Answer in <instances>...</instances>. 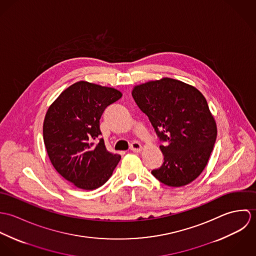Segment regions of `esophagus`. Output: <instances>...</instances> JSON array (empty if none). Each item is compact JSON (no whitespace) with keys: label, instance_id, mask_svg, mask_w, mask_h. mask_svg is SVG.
I'll return each instance as SVG.
<instances>
[{"label":"esophagus","instance_id":"obj_1","mask_svg":"<svg viewBox=\"0 0 256 256\" xmlns=\"http://www.w3.org/2000/svg\"><path fill=\"white\" fill-rule=\"evenodd\" d=\"M130 150H131L132 152H139L142 150V146H141V144H140V143H138V142H134V143H132V144H131V146H130Z\"/></svg>","mask_w":256,"mask_h":256}]
</instances>
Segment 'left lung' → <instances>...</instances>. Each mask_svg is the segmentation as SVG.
<instances>
[{
	"label": "left lung",
	"mask_w": 256,
	"mask_h": 256,
	"mask_svg": "<svg viewBox=\"0 0 256 256\" xmlns=\"http://www.w3.org/2000/svg\"><path fill=\"white\" fill-rule=\"evenodd\" d=\"M132 96L164 143V164L152 174L172 187L192 182L205 168L217 138L206 98L194 86L170 78L136 86Z\"/></svg>",
	"instance_id": "8db88e82"
}]
</instances>
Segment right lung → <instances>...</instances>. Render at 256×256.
<instances>
[{"label":"right lung","instance_id":"right-lung-1","mask_svg":"<svg viewBox=\"0 0 256 256\" xmlns=\"http://www.w3.org/2000/svg\"><path fill=\"white\" fill-rule=\"evenodd\" d=\"M121 96L115 88L80 80L66 88L45 115L43 139L51 164L80 189L104 185L121 158L100 139L104 111Z\"/></svg>","mask_w":256,"mask_h":256}]
</instances>
